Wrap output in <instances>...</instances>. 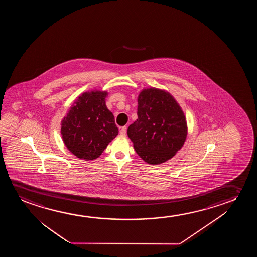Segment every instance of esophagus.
Instances as JSON below:
<instances>
[{"label": "esophagus", "instance_id": "34e87169", "mask_svg": "<svg viewBox=\"0 0 257 257\" xmlns=\"http://www.w3.org/2000/svg\"><path fill=\"white\" fill-rule=\"evenodd\" d=\"M119 134L121 135H124V134H126V127H120Z\"/></svg>", "mask_w": 257, "mask_h": 257}]
</instances>
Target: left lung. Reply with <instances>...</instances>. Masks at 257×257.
Returning a JSON list of instances; mask_svg holds the SVG:
<instances>
[{"label": "left lung", "mask_w": 257, "mask_h": 257, "mask_svg": "<svg viewBox=\"0 0 257 257\" xmlns=\"http://www.w3.org/2000/svg\"><path fill=\"white\" fill-rule=\"evenodd\" d=\"M137 115L127 134L138 155L149 164L172 158L187 136L185 116L172 95L157 88L144 89L138 98Z\"/></svg>", "instance_id": "1"}]
</instances>
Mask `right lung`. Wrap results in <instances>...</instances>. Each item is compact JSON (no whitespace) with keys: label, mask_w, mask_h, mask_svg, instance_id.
Masks as SVG:
<instances>
[{"label":"right lung","mask_w":257,"mask_h":257,"mask_svg":"<svg viewBox=\"0 0 257 257\" xmlns=\"http://www.w3.org/2000/svg\"><path fill=\"white\" fill-rule=\"evenodd\" d=\"M107 95L105 91L83 93L64 117V143L78 158H97L118 134L114 116L106 107Z\"/></svg>","instance_id":"obj_1"}]
</instances>
